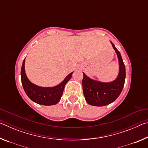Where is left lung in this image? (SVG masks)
<instances>
[{
    "label": "left lung",
    "instance_id": "1",
    "mask_svg": "<svg viewBox=\"0 0 148 148\" xmlns=\"http://www.w3.org/2000/svg\"><path fill=\"white\" fill-rule=\"evenodd\" d=\"M112 47L117 54L119 61V74L116 79L111 82H102L91 79L84 73L82 79L84 95L87 103L92 106H104L116 101L123 88L125 66L120 52L112 43Z\"/></svg>",
    "mask_w": 148,
    "mask_h": 148
}]
</instances>
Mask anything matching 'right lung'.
Segmentation results:
<instances>
[{"instance_id":"right-lung-1","label":"right lung","mask_w":148,"mask_h":148,"mask_svg":"<svg viewBox=\"0 0 148 148\" xmlns=\"http://www.w3.org/2000/svg\"><path fill=\"white\" fill-rule=\"evenodd\" d=\"M25 62L23 60L21 70V83L27 96L32 101L37 104L51 106L58 103L62 95L66 84L71 79L73 72L69 74L63 81L54 87H40L32 84L28 79L25 71Z\"/></svg>"}]
</instances>
